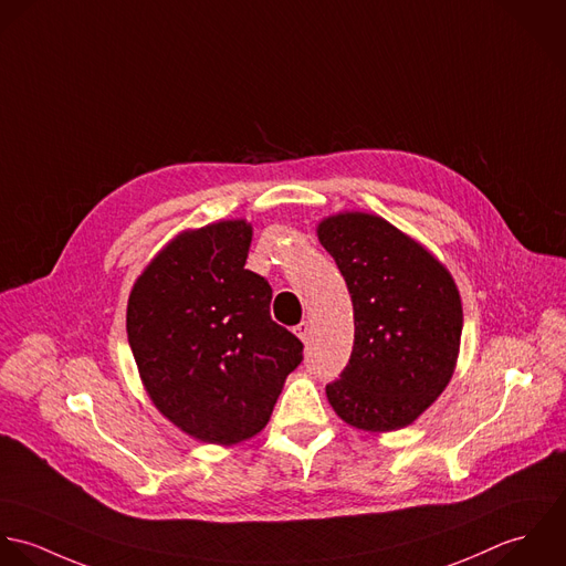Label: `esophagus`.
Here are the masks:
<instances>
[{
    "instance_id": "esophagus-1",
    "label": "esophagus",
    "mask_w": 566,
    "mask_h": 566,
    "mask_svg": "<svg viewBox=\"0 0 566 566\" xmlns=\"http://www.w3.org/2000/svg\"><path fill=\"white\" fill-rule=\"evenodd\" d=\"M295 335H297L300 339L304 340V343H308V340H311V335H313V324H311V322H302V324H297V326H295Z\"/></svg>"
}]
</instances>
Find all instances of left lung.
I'll return each instance as SVG.
<instances>
[{"instance_id":"1","label":"left lung","mask_w":566,"mask_h":566,"mask_svg":"<svg viewBox=\"0 0 566 566\" xmlns=\"http://www.w3.org/2000/svg\"><path fill=\"white\" fill-rule=\"evenodd\" d=\"M354 308V345L326 385L340 420L363 431L411 424L449 385L461 300L451 273L416 240L371 214H339L319 226Z\"/></svg>"}]
</instances>
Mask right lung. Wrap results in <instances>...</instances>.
Listing matches in <instances>:
<instances>
[{"instance_id":"right-lung-1","label":"right lung","mask_w":566,"mask_h":566,"mask_svg":"<svg viewBox=\"0 0 566 566\" xmlns=\"http://www.w3.org/2000/svg\"><path fill=\"white\" fill-rule=\"evenodd\" d=\"M251 226L175 238L135 282L128 343L155 407L188 436L235 444L260 433L304 343L269 313V282L244 269Z\"/></svg>"}]
</instances>
